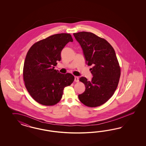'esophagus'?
Instances as JSON below:
<instances>
[{
    "instance_id": "1",
    "label": "esophagus",
    "mask_w": 146,
    "mask_h": 146,
    "mask_svg": "<svg viewBox=\"0 0 146 146\" xmlns=\"http://www.w3.org/2000/svg\"><path fill=\"white\" fill-rule=\"evenodd\" d=\"M74 81H75V82H79V77H78V76H74Z\"/></svg>"
}]
</instances>
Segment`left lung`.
<instances>
[{
    "instance_id": "obj_1",
    "label": "left lung",
    "mask_w": 146,
    "mask_h": 146,
    "mask_svg": "<svg viewBox=\"0 0 146 146\" xmlns=\"http://www.w3.org/2000/svg\"><path fill=\"white\" fill-rule=\"evenodd\" d=\"M73 35L82 49L86 63L92 66L93 76L91 81L80 78L86 89L78 97L86 106H100L113 95L119 83L120 68L115 50L106 40L92 33L81 31Z\"/></svg>"
}]
</instances>
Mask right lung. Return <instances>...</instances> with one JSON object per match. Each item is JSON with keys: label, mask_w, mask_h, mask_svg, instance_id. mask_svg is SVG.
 Segmentation results:
<instances>
[{"label": "right lung", "mask_w": 146, "mask_h": 146, "mask_svg": "<svg viewBox=\"0 0 146 146\" xmlns=\"http://www.w3.org/2000/svg\"><path fill=\"white\" fill-rule=\"evenodd\" d=\"M70 42H73L70 34H55L33 44L27 52L23 80L28 93L40 104H57L62 98L64 88L74 80L72 74H62L54 67L57 61H60L62 50Z\"/></svg>", "instance_id": "obj_1"}]
</instances>
